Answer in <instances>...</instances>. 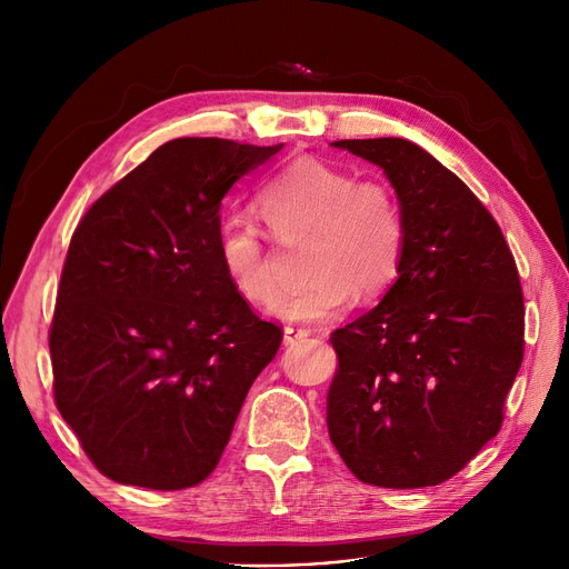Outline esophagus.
Returning a JSON list of instances; mask_svg holds the SVG:
<instances>
[{"label":"esophagus","instance_id":"1","mask_svg":"<svg viewBox=\"0 0 569 569\" xmlns=\"http://www.w3.org/2000/svg\"><path fill=\"white\" fill-rule=\"evenodd\" d=\"M307 337H311V330H309V327L288 325L286 330H283V343H286V346H292V343L302 341V339H307Z\"/></svg>","mask_w":569,"mask_h":569}]
</instances>
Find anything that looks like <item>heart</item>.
Segmentation results:
<instances>
[{
  "label": "heart",
  "mask_w": 569,
  "mask_h": 569,
  "mask_svg": "<svg viewBox=\"0 0 569 569\" xmlns=\"http://www.w3.org/2000/svg\"><path fill=\"white\" fill-rule=\"evenodd\" d=\"M260 214L281 244L313 237L309 286L286 292L274 305L283 320H327L365 292L390 288L406 253V217L385 179H357L348 168L320 159L286 166L258 198ZM217 249L234 292L249 305H269L279 292L277 256L249 219H226Z\"/></svg>",
  "instance_id": "obj_1"
}]
</instances>
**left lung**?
I'll return each mask as SVG.
<instances>
[{"label":"left lung","mask_w":569,"mask_h":569,"mask_svg":"<svg viewBox=\"0 0 569 569\" xmlns=\"http://www.w3.org/2000/svg\"><path fill=\"white\" fill-rule=\"evenodd\" d=\"M380 166L406 217V253L376 309L332 332L327 431L357 480L436 487L500 431L523 362V292L489 209L420 144L337 140Z\"/></svg>","instance_id":"obj_1"}]
</instances>
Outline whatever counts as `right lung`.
I'll return each mask as SVG.
<instances>
[{
    "mask_svg": "<svg viewBox=\"0 0 569 569\" xmlns=\"http://www.w3.org/2000/svg\"><path fill=\"white\" fill-rule=\"evenodd\" d=\"M283 144L177 138L78 223L50 325L57 410L110 480L200 485L230 440L281 327L230 286L221 200Z\"/></svg>",
    "mask_w": 569,
    "mask_h": 569,
    "instance_id": "right-lung-1",
    "label": "right lung"
}]
</instances>
